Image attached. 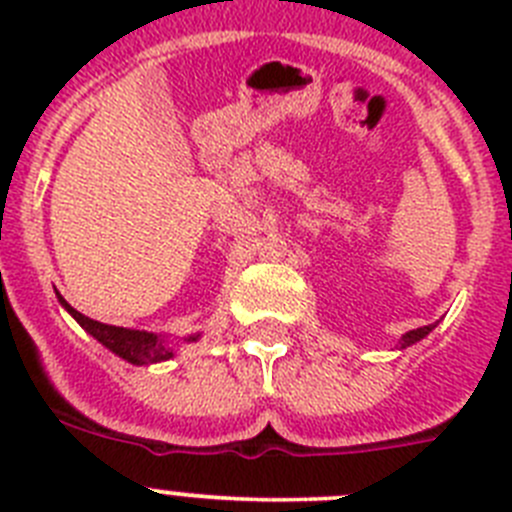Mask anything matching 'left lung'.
<instances>
[{
  "instance_id": "obj_1",
  "label": "left lung",
  "mask_w": 512,
  "mask_h": 512,
  "mask_svg": "<svg viewBox=\"0 0 512 512\" xmlns=\"http://www.w3.org/2000/svg\"><path fill=\"white\" fill-rule=\"evenodd\" d=\"M431 330H433V325H423V328H418V330H410V333H405V336H402L400 346H402V348H405V346H413V343H418L420 338L428 336Z\"/></svg>"
}]
</instances>
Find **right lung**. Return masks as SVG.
<instances>
[{"label":"right lung","mask_w":512,"mask_h":512,"mask_svg":"<svg viewBox=\"0 0 512 512\" xmlns=\"http://www.w3.org/2000/svg\"><path fill=\"white\" fill-rule=\"evenodd\" d=\"M61 305L74 315L76 323L81 328L92 333L102 346H107L112 354H117L120 359L130 361L135 366H143V364H158V361H166L174 356L169 346H166L164 338H158L156 333H146V330H130V328H117V325H107V323H99V320L87 318V315H81L79 310L69 305V302L63 300L58 295ZM200 336H189V341H197Z\"/></svg>","instance_id":"right-lung-1"}]
</instances>
